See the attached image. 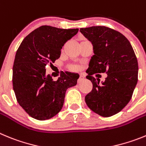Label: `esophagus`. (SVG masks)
Returning <instances> with one entry per match:
<instances>
[{"mask_svg":"<svg viewBox=\"0 0 146 146\" xmlns=\"http://www.w3.org/2000/svg\"><path fill=\"white\" fill-rule=\"evenodd\" d=\"M84 79H85V77H84L83 75H82V74H80V77H79V79H78V82H80L81 81H82V80H83Z\"/></svg>","mask_w":146,"mask_h":146,"instance_id":"34e87169","label":"esophagus"}]
</instances>
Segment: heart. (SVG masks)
Listing matches in <instances>:
<instances>
[{
	"label": "heart",
	"mask_w": 146,
	"mask_h": 146,
	"mask_svg": "<svg viewBox=\"0 0 146 146\" xmlns=\"http://www.w3.org/2000/svg\"><path fill=\"white\" fill-rule=\"evenodd\" d=\"M69 70H71V71H77L78 70V67L76 66H70L69 67Z\"/></svg>",
	"instance_id": "b5f03b06"
}]
</instances>
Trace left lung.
Returning <instances> with one entry per match:
<instances>
[{"mask_svg": "<svg viewBox=\"0 0 146 146\" xmlns=\"http://www.w3.org/2000/svg\"><path fill=\"white\" fill-rule=\"evenodd\" d=\"M80 32L92 42L94 53L86 71L93 89L85 96V103L101 117H111L132 98L138 76L137 58L130 42L119 32L104 26L81 28ZM105 72L107 77L101 84L92 77Z\"/></svg>", "mask_w": 146, "mask_h": 146, "instance_id": "left-lung-1", "label": "left lung"}]
</instances>
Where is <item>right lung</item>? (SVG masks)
Wrapping results in <instances>:
<instances>
[{
  "label": "right lung",
  "instance_id": "1",
  "mask_svg": "<svg viewBox=\"0 0 146 146\" xmlns=\"http://www.w3.org/2000/svg\"><path fill=\"white\" fill-rule=\"evenodd\" d=\"M79 29L41 26L29 33L17 50L13 66V88L19 104L37 120L49 119L62 109L66 90L77 85L79 76L63 72L56 81L45 67L59 58L64 45Z\"/></svg>",
  "mask_w": 146,
  "mask_h": 146
}]
</instances>
